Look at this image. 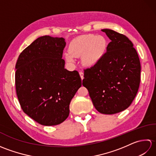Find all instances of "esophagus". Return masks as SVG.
<instances>
[{
	"mask_svg": "<svg viewBox=\"0 0 156 156\" xmlns=\"http://www.w3.org/2000/svg\"><path fill=\"white\" fill-rule=\"evenodd\" d=\"M79 74H80L82 80H83V79H84V73L82 72H79Z\"/></svg>",
	"mask_w": 156,
	"mask_h": 156,
	"instance_id": "esophagus-1",
	"label": "esophagus"
}]
</instances>
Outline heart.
<instances>
[{"label": "heart", "mask_w": 156, "mask_h": 156, "mask_svg": "<svg viewBox=\"0 0 156 156\" xmlns=\"http://www.w3.org/2000/svg\"><path fill=\"white\" fill-rule=\"evenodd\" d=\"M107 47V40L101 35H81L70 42L69 54H65V59L68 63H74V57L82 55V64L87 67H93L103 58Z\"/></svg>", "instance_id": "heart-1"}]
</instances>
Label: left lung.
I'll use <instances>...</instances> for the list:
<instances>
[{
    "mask_svg": "<svg viewBox=\"0 0 156 156\" xmlns=\"http://www.w3.org/2000/svg\"><path fill=\"white\" fill-rule=\"evenodd\" d=\"M101 31L111 42L99 63L84 70L82 85L99 112L112 115L125 110L134 100L141 65L133 43L125 35L108 29Z\"/></svg>",
    "mask_w": 156,
    "mask_h": 156,
    "instance_id": "obj_1",
    "label": "left lung"
}]
</instances>
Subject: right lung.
I'll return each mask as SVG.
<instances>
[{
  "instance_id": "obj_1",
  "label": "right lung",
  "mask_w": 156,
  "mask_h": 156,
  "mask_svg": "<svg viewBox=\"0 0 156 156\" xmlns=\"http://www.w3.org/2000/svg\"><path fill=\"white\" fill-rule=\"evenodd\" d=\"M65 39L42 36L19 55L15 66L16 91L25 114L45 126L62 123L82 86L77 71L64 68Z\"/></svg>"
}]
</instances>
